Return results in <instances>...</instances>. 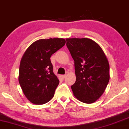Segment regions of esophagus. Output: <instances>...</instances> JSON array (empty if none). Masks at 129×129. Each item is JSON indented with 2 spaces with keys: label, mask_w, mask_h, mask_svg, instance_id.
<instances>
[{
  "label": "esophagus",
  "mask_w": 129,
  "mask_h": 129,
  "mask_svg": "<svg viewBox=\"0 0 129 129\" xmlns=\"http://www.w3.org/2000/svg\"><path fill=\"white\" fill-rule=\"evenodd\" d=\"M60 77L61 78V79H64L65 77H66V75H61Z\"/></svg>",
  "instance_id": "1"
}]
</instances>
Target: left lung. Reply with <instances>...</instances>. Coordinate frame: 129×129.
I'll return each instance as SVG.
<instances>
[{"label":"left lung","instance_id":"8db88e82","mask_svg":"<svg viewBox=\"0 0 129 129\" xmlns=\"http://www.w3.org/2000/svg\"><path fill=\"white\" fill-rule=\"evenodd\" d=\"M66 45L75 62L76 81L71 86L74 96L85 103L101 97L109 81L108 60L102 48L88 38H68Z\"/></svg>","mask_w":129,"mask_h":129}]
</instances>
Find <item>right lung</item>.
I'll return each mask as SVG.
<instances>
[{
	"label": "right lung",
	"mask_w": 129,
	"mask_h": 129,
	"mask_svg": "<svg viewBox=\"0 0 129 129\" xmlns=\"http://www.w3.org/2000/svg\"><path fill=\"white\" fill-rule=\"evenodd\" d=\"M63 38L39 39L27 49L20 61L19 83L31 103L43 105L53 98L59 80L53 72L50 57L65 45Z\"/></svg>",
	"instance_id": "right-lung-1"
}]
</instances>
